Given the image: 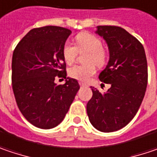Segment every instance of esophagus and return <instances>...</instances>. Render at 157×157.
Instances as JSON below:
<instances>
[{
  "label": "esophagus",
  "instance_id": "obj_1",
  "mask_svg": "<svg viewBox=\"0 0 157 157\" xmlns=\"http://www.w3.org/2000/svg\"><path fill=\"white\" fill-rule=\"evenodd\" d=\"M80 86H81V87H86V84H84V83H82V82H80Z\"/></svg>",
  "mask_w": 157,
  "mask_h": 157
}]
</instances>
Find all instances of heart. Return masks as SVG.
Segmentation results:
<instances>
[{
    "label": "heart",
    "mask_w": 157,
    "mask_h": 157,
    "mask_svg": "<svg viewBox=\"0 0 157 157\" xmlns=\"http://www.w3.org/2000/svg\"><path fill=\"white\" fill-rule=\"evenodd\" d=\"M76 46L66 42L63 46L62 55L65 62L71 65L75 62L81 53H87L85 57V65H76L71 67L68 74L72 78L76 79L80 82H87L95 73L96 67H103L108 59V55L103 48L102 42L96 35L90 33H81L75 38Z\"/></svg>",
    "instance_id": "obj_1"
}]
</instances>
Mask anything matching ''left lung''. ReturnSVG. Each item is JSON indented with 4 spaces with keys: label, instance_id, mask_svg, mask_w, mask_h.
I'll return each instance as SVG.
<instances>
[{
    "label": "left lung",
    "instance_id": "1",
    "mask_svg": "<svg viewBox=\"0 0 157 157\" xmlns=\"http://www.w3.org/2000/svg\"><path fill=\"white\" fill-rule=\"evenodd\" d=\"M97 33L106 41L109 61L98 78L111 87L101 94L91 89L87 103L90 124L103 132L118 131L137 114L147 85V63L140 42L122 27L98 25Z\"/></svg>",
    "mask_w": 157,
    "mask_h": 157
}]
</instances>
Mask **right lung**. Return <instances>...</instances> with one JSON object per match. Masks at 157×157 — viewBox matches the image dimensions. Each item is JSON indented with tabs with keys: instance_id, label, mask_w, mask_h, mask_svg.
Returning a JSON list of instances; mask_svg holds the SVG:
<instances>
[{
	"instance_id": "right-lung-1",
	"label": "right lung",
	"mask_w": 157,
	"mask_h": 157,
	"mask_svg": "<svg viewBox=\"0 0 157 157\" xmlns=\"http://www.w3.org/2000/svg\"><path fill=\"white\" fill-rule=\"evenodd\" d=\"M71 31L61 26L33 28L18 42L12 56V89L17 105L35 127L51 129L63 121L80 89L67 77L62 50ZM56 77L66 79L58 86Z\"/></svg>"
}]
</instances>
